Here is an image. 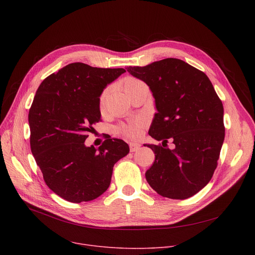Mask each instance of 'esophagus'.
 <instances>
[{
    "instance_id": "1",
    "label": "esophagus",
    "mask_w": 255,
    "mask_h": 255,
    "mask_svg": "<svg viewBox=\"0 0 255 255\" xmlns=\"http://www.w3.org/2000/svg\"><path fill=\"white\" fill-rule=\"evenodd\" d=\"M129 148H130V152H136V151L139 150L140 144L137 143V142H130Z\"/></svg>"
}]
</instances>
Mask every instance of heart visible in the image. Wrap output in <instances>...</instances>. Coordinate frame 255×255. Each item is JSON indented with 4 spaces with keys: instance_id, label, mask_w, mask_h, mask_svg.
<instances>
[{
    "instance_id": "obj_1",
    "label": "heart",
    "mask_w": 255,
    "mask_h": 255,
    "mask_svg": "<svg viewBox=\"0 0 255 255\" xmlns=\"http://www.w3.org/2000/svg\"><path fill=\"white\" fill-rule=\"evenodd\" d=\"M139 84H142V82H141V80L137 79V78H134V77L125 78L124 82H123V88H124L125 93L129 89L135 87ZM106 96H107V91H104L102 93V95L100 96V109H101V111L103 110V107H104ZM143 127H144V121L140 118H137V119L132 120L131 122H129L127 124H123V125H121L120 127H118V131L120 133H122L123 135H125L127 137L136 138L141 134V131H142Z\"/></svg>"
}]
</instances>
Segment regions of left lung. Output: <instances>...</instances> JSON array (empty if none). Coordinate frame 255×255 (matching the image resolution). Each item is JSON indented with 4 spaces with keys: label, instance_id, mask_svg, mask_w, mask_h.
Here are the masks:
<instances>
[{
    "label": "left lung",
    "instance_id": "1",
    "mask_svg": "<svg viewBox=\"0 0 255 255\" xmlns=\"http://www.w3.org/2000/svg\"><path fill=\"white\" fill-rule=\"evenodd\" d=\"M127 71L149 86L157 113L149 134L161 144L145 179L161 196L186 199L210 182L224 140L223 105L209 77L186 62L168 58ZM174 148H166L168 139Z\"/></svg>",
    "mask_w": 255,
    "mask_h": 255
}]
</instances>
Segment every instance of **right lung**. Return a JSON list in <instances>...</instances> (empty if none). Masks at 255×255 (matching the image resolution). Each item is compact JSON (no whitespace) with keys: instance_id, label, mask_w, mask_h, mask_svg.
<instances>
[{"instance_id":"1","label":"right lung","mask_w":255,"mask_h":255,"mask_svg":"<svg viewBox=\"0 0 255 255\" xmlns=\"http://www.w3.org/2000/svg\"><path fill=\"white\" fill-rule=\"evenodd\" d=\"M123 68L71 63L39 86L29 112L31 151L56 194L79 204L110 187L114 165L129 153L122 139L107 138L96 149L85 140L101 119L100 95Z\"/></svg>"}]
</instances>
